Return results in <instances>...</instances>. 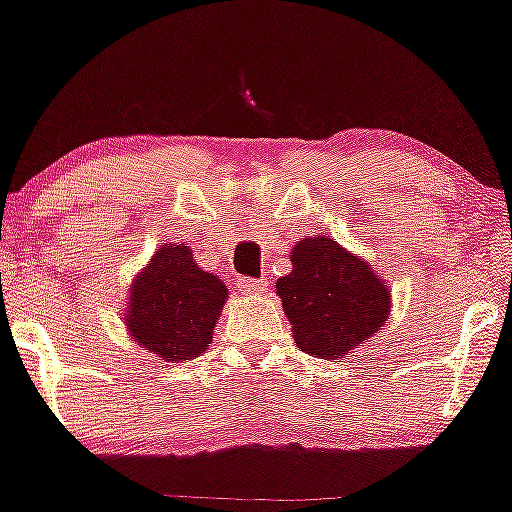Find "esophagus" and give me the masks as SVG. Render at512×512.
<instances>
[{
    "instance_id": "34e87169",
    "label": "esophagus",
    "mask_w": 512,
    "mask_h": 512,
    "mask_svg": "<svg viewBox=\"0 0 512 512\" xmlns=\"http://www.w3.org/2000/svg\"><path fill=\"white\" fill-rule=\"evenodd\" d=\"M238 289L243 293H262L267 289V281L264 279H248V276H243V279L238 281Z\"/></svg>"
}]
</instances>
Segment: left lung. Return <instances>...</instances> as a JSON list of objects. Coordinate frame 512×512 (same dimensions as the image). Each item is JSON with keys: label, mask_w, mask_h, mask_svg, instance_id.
Wrapping results in <instances>:
<instances>
[{"label": "left lung", "mask_w": 512, "mask_h": 512, "mask_svg": "<svg viewBox=\"0 0 512 512\" xmlns=\"http://www.w3.org/2000/svg\"><path fill=\"white\" fill-rule=\"evenodd\" d=\"M291 264V272L276 281V293L305 354L342 358L385 325L390 289L368 262L337 240H298Z\"/></svg>", "instance_id": "8db88e82"}]
</instances>
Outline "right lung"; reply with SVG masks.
Segmentation results:
<instances>
[{"label":"right lung","mask_w":512,"mask_h":512,"mask_svg":"<svg viewBox=\"0 0 512 512\" xmlns=\"http://www.w3.org/2000/svg\"><path fill=\"white\" fill-rule=\"evenodd\" d=\"M228 291L192 260L190 245H161L137 274L125 310L132 339L161 361L180 363L211 344Z\"/></svg>","instance_id":"add662e5"}]
</instances>
